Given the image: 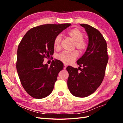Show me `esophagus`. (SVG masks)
Wrapping results in <instances>:
<instances>
[{
    "instance_id": "esophagus-1",
    "label": "esophagus",
    "mask_w": 123,
    "mask_h": 123,
    "mask_svg": "<svg viewBox=\"0 0 123 123\" xmlns=\"http://www.w3.org/2000/svg\"><path fill=\"white\" fill-rule=\"evenodd\" d=\"M67 67V65H65V64H64V69H66Z\"/></svg>"
}]
</instances>
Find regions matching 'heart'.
<instances>
[{
    "label": "heart",
    "mask_w": 123,
    "mask_h": 123,
    "mask_svg": "<svg viewBox=\"0 0 123 123\" xmlns=\"http://www.w3.org/2000/svg\"><path fill=\"white\" fill-rule=\"evenodd\" d=\"M68 35L71 38L74 42L76 47L80 51H84L87 47V41L84 39V33L79 28H73L71 29L68 32ZM62 35L58 34L55 37L54 40V47L56 49H58L61 47L62 42ZM79 56V53L76 50L72 52L63 51L58 54L56 58L59 61L66 64H70L76 60Z\"/></svg>",
    "instance_id": "b5f03b06"
}]
</instances>
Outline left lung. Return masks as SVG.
<instances>
[{"instance_id":"1","label":"left lung","mask_w":123,"mask_h":123,"mask_svg":"<svg viewBox=\"0 0 123 123\" xmlns=\"http://www.w3.org/2000/svg\"><path fill=\"white\" fill-rule=\"evenodd\" d=\"M80 25L87 33L88 45L84 54L77 61L80 67H83V69L79 67L80 72L71 66L67 67L69 73L67 85L74 96L85 98L94 93L102 84L108 56L106 42L98 30L87 24Z\"/></svg>"}]
</instances>
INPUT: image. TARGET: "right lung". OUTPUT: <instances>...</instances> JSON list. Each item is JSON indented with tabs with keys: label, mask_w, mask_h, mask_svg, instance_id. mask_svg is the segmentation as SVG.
Listing matches in <instances>:
<instances>
[{
	"label": "right lung",
	"mask_w": 123,
	"mask_h": 123,
	"mask_svg": "<svg viewBox=\"0 0 123 123\" xmlns=\"http://www.w3.org/2000/svg\"><path fill=\"white\" fill-rule=\"evenodd\" d=\"M71 25L47 24L34 27L26 33L18 45L17 71L23 87L33 98H43L52 92L64 65L55 59L48 67L43 64L44 58L53 54L55 37Z\"/></svg>",
	"instance_id": "right-lung-1"
}]
</instances>
